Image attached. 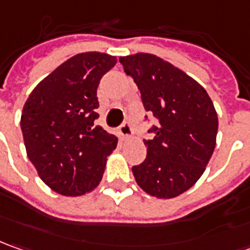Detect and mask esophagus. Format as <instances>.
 I'll list each match as a JSON object with an SVG mask.
<instances>
[{"instance_id": "obj_1", "label": "esophagus", "mask_w": 250, "mask_h": 250, "mask_svg": "<svg viewBox=\"0 0 250 250\" xmlns=\"http://www.w3.org/2000/svg\"><path fill=\"white\" fill-rule=\"evenodd\" d=\"M120 135H122L123 140H128V138L133 137V128H131L128 122H125L123 125H120Z\"/></svg>"}]
</instances>
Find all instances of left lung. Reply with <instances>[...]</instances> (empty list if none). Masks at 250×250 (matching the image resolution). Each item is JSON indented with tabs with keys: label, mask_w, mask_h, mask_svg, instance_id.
Returning <instances> with one entry per match:
<instances>
[{
	"label": "left lung",
	"mask_w": 250,
	"mask_h": 250,
	"mask_svg": "<svg viewBox=\"0 0 250 250\" xmlns=\"http://www.w3.org/2000/svg\"><path fill=\"white\" fill-rule=\"evenodd\" d=\"M125 72L141 91L144 108L158 120L152 140H144L146 159L134 166L137 184L151 196L171 199L201 178L219 128L214 105L191 76L159 56H120Z\"/></svg>",
	"instance_id": "obj_1"
}]
</instances>
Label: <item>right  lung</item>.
Returning <instances> with one entry per match:
<instances>
[{
  "label": "right lung",
  "instance_id": "obj_1",
  "mask_svg": "<svg viewBox=\"0 0 250 250\" xmlns=\"http://www.w3.org/2000/svg\"><path fill=\"white\" fill-rule=\"evenodd\" d=\"M116 56L83 52L36 85L23 106L24 146L40 178L58 194L80 196L102 180L117 137L95 123L97 88Z\"/></svg>",
  "mask_w": 250,
  "mask_h": 250
}]
</instances>
